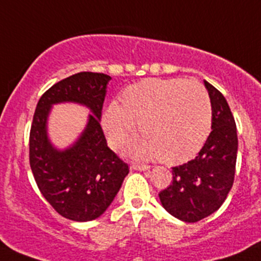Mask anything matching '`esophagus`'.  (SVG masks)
I'll return each instance as SVG.
<instances>
[{
	"mask_svg": "<svg viewBox=\"0 0 261 261\" xmlns=\"http://www.w3.org/2000/svg\"><path fill=\"white\" fill-rule=\"evenodd\" d=\"M130 168H132L133 170H147V169H150V166H148V165H145V164H136V163H133L132 165H130Z\"/></svg>",
	"mask_w": 261,
	"mask_h": 261,
	"instance_id": "obj_1",
	"label": "esophagus"
}]
</instances>
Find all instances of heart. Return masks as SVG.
<instances>
[{
    "label": "heart",
    "mask_w": 261,
    "mask_h": 261,
    "mask_svg": "<svg viewBox=\"0 0 261 261\" xmlns=\"http://www.w3.org/2000/svg\"><path fill=\"white\" fill-rule=\"evenodd\" d=\"M118 101L109 103L102 126L109 143L120 147L140 123L145 140L136 152L161 158L168 164L191 160L212 130V102L200 83L183 78H148L126 87Z\"/></svg>",
    "instance_id": "heart-1"
}]
</instances>
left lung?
<instances>
[{
  "mask_svg": "<svg viewBox=\"0 0 261 261\" xmlns=\"http://www.w3.org/2000/svg\"><path fill=\"white\" fill-rule=\"evenodd\" d=\"M213 118L212 132L193 160L174 166L172 185L159 193L173 217L195 223L217 212L233 186L237 160V128L224 96L206 81Z\"/></svg>",
  "mask_w": 261,
  "mask_h": 261,
  "instance_id": "1",
  "label": "left lung"
}]
</instances>
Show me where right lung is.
<instances>
[{
  "label": "right lung",
  "mask_w": 261,
  "mask_h": 261,
  "mask_svg": "<svg viewBox=\"0 0 261 261\" xmlns=\"http://www.w3.org/2000/svg\"><path fill=\"white\" fill-rule=\"evenodd\" d=\"M110 76L82 71L47 89L37 103L29 135V163L39 191L61 217L89 222L106 212L128 175V164L108 147L101 111ZM75 102L92 111L71 148L55 149L46 136L50 106Z\"/></svg>",
  "instance_id": "1"
}]
</instances>
